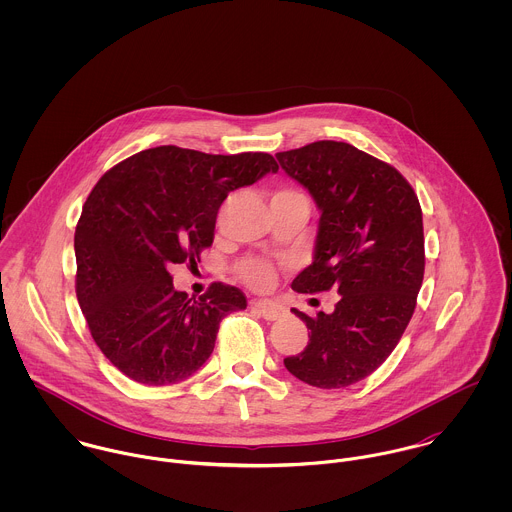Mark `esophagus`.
Returning a JSON list of instances; mask_svg holds the SVG:
<instances>
[{"label": "esophagus", "mask_w": 512, "mask_h": 512, "mask_svg": "<svg viewBox=\"0 0 512 512\" xmlns=\"http://www.w3.org/2000/svg\"><path fill=\"white\" fill-rule=\"evenodd\" d=\"M252 307L266 319V321H276L282 317V307L270 301H252Z\"/></svg>", "instance_id": "34e87169"}]
</instances>
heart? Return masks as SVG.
<instances>
[{"label": "heart", "instance_id": "1", "mask_svg": "<svg viewBox=\"0 0 512 512\" xmlns=\"http://www.w3.org/2000/svg\"><path fill=\"white\" fill-rule=\"evenodd\" d=\"M274 197H303V195L299 191H293V189H284V191L274 193ZM240 278L248 286H252L254 290H266V288H270L274 284L276 272L264 260H246V262L240 264Z\"/></svg>", "mask_w": 512, "mask_h": 512}]
</instances>
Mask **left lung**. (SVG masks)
Listing matches in <instances>:
<instances>
[{"label": "left lung", "instance_id": "obj_1", "mask_svg": "<svg viewBox=\"0 0 512 512\" xmlns=\"http://www.w3.org/2000/svg\"><path fill=\"white\" fill-rule=\"evenodd\" d=\"M276 157L321 211L313 262L292 290L341 295L331 313L292 309L311 333L284 365L305 384L345 388L390 357L412 319L426 266L420 201L392 165L345 142Z\"/></svg>", "mask_w": 512, "mask_h": 512}]
</instances>
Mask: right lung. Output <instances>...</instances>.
Masks as SVG:
<instances>
[{"label":"right lung","instance_id":"right-lung-1","mask_svg":"<svg viewBox=\"0 0 512 512\" xmlns=\"http://www.w3.org/2000/svg\"><path fill=\"white\" fill-rule=\"evenodd\" d=\"M276 173L270 153L211 155L177 146L140 151L96 183L74 230L76 297L104 357L128 378L165 386L189 378L215 349L220 321L246 309L234 286L199 299L169 268H197L230 191Z\"/></svg>","mask_w":512,"mask_h":512}]
</instances>
